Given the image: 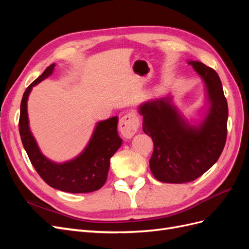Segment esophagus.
I'll return each mask as SVG.
<instances>
[{
	"instance_id": "1",
	"label": "esophagus",
	"mask_w": 249,
	"mask_h": 249,
	"mask_svg": "<svg viewBox=\"0 0 249 249\" xmlns=\"http://www.w3.org/2000/svg\"><path fill=\"white\" fill-rule=\"evenodd\" d=\"M119 131L125 138H131L137 132L139 127V119L136 113L134 111L127 112L122 118L119 119Z\"/></svg>"
}]
</instances>
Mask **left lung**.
Listing matches in <instances>:
<instances>
[{
	"mask_svg": "<svg viewBox=\"0 0 249 249\" xmlns=\"http://www.w3.org/2000/svg\"><path fill=\"white\" fill-rule=\"evenodd\" d=\"M205 85L206 111L190 124L169 94L141 104L143 132L152 137L150 171L163 183L196 179L219 159L227 140L228 102L217 72L199 61L188 60Z\"/></svg>",
	"mask_w": 249,
	"mask_h": 249,
	"instance_id": "left-lung-1",
	"label": "left lung"
}]
</instances>
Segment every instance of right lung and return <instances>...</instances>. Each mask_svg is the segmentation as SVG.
<instances>
[{
	"mask_svg": "<svg viewBox=\"0 0 249 249\" xmlns=\"http://www.w3.org/2000/svg\"><path fill=\"white\" fill-rule=\"evenodd\" d=\"M56 64L48 66L26 89L20 103L19 135L33 167L48 185L69 193H88L99 190L107 179L110 159L123 143L117 133L118 117L96 123L85 148L71 160L58 163L44 156L31 132L28 117V99L32 88L54 72Z\"/></svg>",
	"mask_w": 249,
	"mask_h": 249,
	"instance_id": "right-lung-1",
	"label": "right lung"
}]
</instances>
